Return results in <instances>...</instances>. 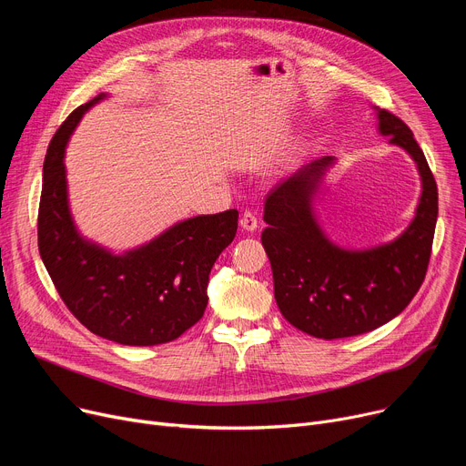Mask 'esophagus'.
<instances>
[{
	"mask_svg": "<svg viewBox=\"0 0 466 466\" xmlns=\"http://www.w3.org/2000/svg\"><path fill=\"white\" fill-rule=\"evenodd\" d=\"M241 228L243 230H248V232H255L257 228H258V218L255 217V213H251V211H246L241 215Z\"/></svg>",
	"mask_w": 466,
	"mask_h": 466,
	"instance_id": "34e87169",
	"label": "esophagus"
}]
</instances>
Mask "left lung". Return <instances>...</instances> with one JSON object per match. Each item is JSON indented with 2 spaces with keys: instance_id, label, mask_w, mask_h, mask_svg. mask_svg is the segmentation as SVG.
Segmentation results:
<instances>
[{
  "instance_id": "8db88e82",
  "label": "left lung",
  "mask_w": 466,
  "mask_h": 466,
  "mask_svg": "<svg viewBox=\"0 0 466 466\" xmlns=\"http://www.w3.org/2000/svg\"><path fill=\"white\" fill-rule=\"evenodd\" d=\"M378 132L415 162L421 194L410 225L372 248H341L315 213V198L334 167V157L315 158L281 179L266 196L262 246L272 264L274 297L285 319L299 330L336 339L389 323L420 290L431 258L438 217V188L411 130L374 107Z\"/></svg>"
}]
</instances>
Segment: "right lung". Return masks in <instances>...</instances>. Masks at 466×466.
<instances>
[{
  "instance_id": "1",
  "label": "right lung",
  "mask_w": 466,
  "mask_h": 466,
  "mask_svg": "<svg viewBox=\"0 0 466 466\" xmlns=\"http://www.w3.org/2000/svg\"><path fill=\"white\" fill-rule=\"evenodd\" d=\"M106 97L97 94L73 111L48 145L39 253L64 304L90 332L122 346H158L202 319L209 272L236 236L238 211L179 220L122 253L85 238L71 215L64 157L83 115Z\"/></svg>"
}]
</instances>
